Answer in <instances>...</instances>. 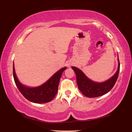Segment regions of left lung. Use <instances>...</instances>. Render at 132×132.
<instances>
[{
  "label": "left lung",
  "instance_id": "obj_1",
  "mask_svg": "<svg viewBox=\"0 0 132 132\" xmlns=\"http://www.w3.org/2000/svg\"><path fill=\"white\" fill-rule=\"evenodd\" d=\"M118 69L115 75L106 81L101 82L93 81L87 77L80 69L76 67L71 66V69L74 70L76 75L78 88L82 94L88 98H95L100 97L108 93L114 86L119 75L120 63L118 56Z\"/></svg>",
  "mask_w": 132,
  "mask_h": 132
}]
</instances>
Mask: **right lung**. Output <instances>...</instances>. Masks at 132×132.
<instances>
[{
  "label": "right lung",
  "instance_id": "1",
  "mask_svg": "<svg viewBox=\"0 0 132 132\" xmlns=\"http://www.w3.org/2000/svg\"><path fill=\"white\" fill-rule=\"evenodd\" d=\"M66 69V67L60 69L41 86L30 87L23 84L18 79L13 63V77L20 92L27 100L34 103H46L52 101L57 94L60 79Z\"/></svg>",
  "mask_w": 132,
  "mask_h": 132
}]
</instances>
